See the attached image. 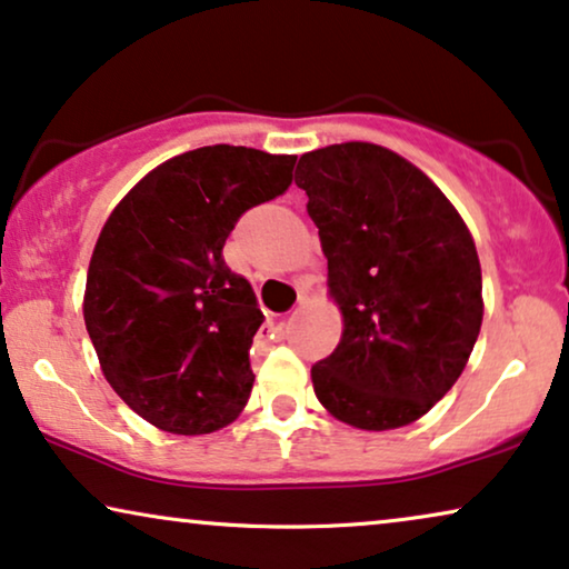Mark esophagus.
<instances>
[{"label":"esophagus","instance_id":"obj_1","mask_svg":"<svg viewBox=\"0 0 569 569\" xmlns=\"http://www.w3.org/2000/svg\"><path fill=\"white\" fill-rule=\"evenodd\" d=\"M268 332H270V338H276V336H280V322H268Z\"/></svg>","mask_w":569,"mask_h":569}]
</instances>
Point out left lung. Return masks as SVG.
Segmentation results:
<instances>
[{"mask_svg":"<svg viewBox=\"0 0 569 569\" xmlns=\"http://www.w3.org/2000/svg\"><path fill=\"white\" fill-rule=\"evenodd\" d=\"M320 229L343 338L312 367L320 403L356 429L406 427L458 382L481 330V264L429 177L372 142L297 166Z\"/></svg>","mask_w":569,"mask_h":569,"instance_id":"8db88e82","label":"left lung"}]
</instances>
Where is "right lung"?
Returning <instances> with one entry per match:
<instances>
[{
    "label": "right lung",
    "instance_id": "add662e5",
    "mask_svg": "<svg viewBox=\"0 0 569 569\" xmlns=\"http://www.w3.org/2000/svg\"><path fill=\"white\" fill-rule=\"evenodd\" d=\"M297 156L208 146L166 161L113 208L86 280V328L117 396L171 435L231 423L252 392L264 315L223 260L249 208L291 187Z\"/></svg>",
    "mask_w": 569,
    "mask_h": 569
}]
</instances>
